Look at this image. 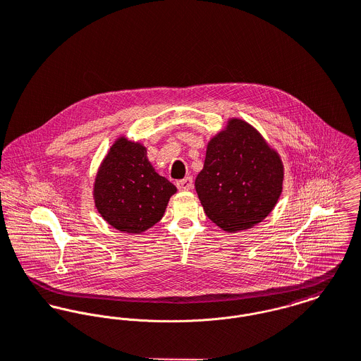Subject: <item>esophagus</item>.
<instances>
[{
  "label": "esophagus",
  "instance_id": "obj_1",
  "mask_svg": "<svg viewBox=\"0 0 361 361\" xmlns=\"http://www.w3.org/2000/svg\"><path fill=\"white\" fill-rule=\"evenodd\" d=\"M177 188L180 191H190L192 188V178L191 177H185V178L177 181Z\"/></svg>",
  "mask_w": 361,
  "mask_h": 361
}]
</instances>
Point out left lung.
<instances>
[{"instance_id": "8db88e82", "label": "left lung", "mask_w": 361, "mask_h": 361, "mask_svg": "<svg viewBox=\"0 0 361 361\" xmlns=\"http://www.w3.org/2000/svg\"><path fill=\"white\" fill-rule=\"evenodd\" d=\"M283 164L249 123L230 119L206 148L195 190L206 216L227 233L263 221L280 200Z\"/></svg>"}]
</instances>
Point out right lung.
Masks as SVG:
<instances>
[{"label":"right lung","instance_id":"obj_1","mask_svg":"<svg viewBox=\"0 0 361 361\" xmlns=\"http://www.w3.org/2000/svg\"><path fill=\"white\" fill-rule=\"evenodd\" d=\"M177 188L159 176L147 148L119 137L101 163L94 202L104 220L121 233L141 234L155 226Z\"/></svg>","mask_w":361,"mask_h":361}]
</instances>
